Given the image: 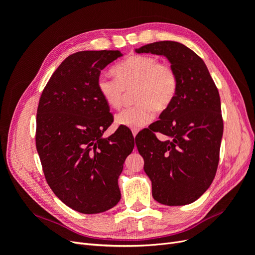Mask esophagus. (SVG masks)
<instances>
[{"label": "esophagus", "mask_w": 255, "mask_h": 255, "mask_svg": "<svg viewBox=\"0 0 255 255\" xmlns=\"http://www.w3.org/2000/svg\"><path fill=\"white\" fill-rule=\"evenodd\" d=\"M138 132H139V129L138 128H132V133H133V136L136 137V135L138 134Z\"/></svg>", "instance_id": "esophagus-1"}]
</instances>
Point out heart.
Instances as JSON below:
<instances>
[{"instance_id":"b5f03b06","label":"heart","mask_w":255,"mask_h":255,"mask_svg":"<svg viewBox=\"0 0 255 255\" xmlns=\"http://www.w3.org/2000/svg\"><path fill=\"white\" fill-rule=\"evenodd\" d=\"M115 79L101 76L98 90L111 109L118 110L126 92L133 90L134 105L116 116V123L130 128H139L153 118V111L166 112L176 96L179 78L173 66L150 55H133L116 65Z\"/></svg>"}]
</instances>
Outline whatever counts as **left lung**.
<instances>
[{"instance_id":"1","label":"left lung","mask_w":255,"mask_h":255,"mask_svg":"<svg viewBox=\"0 0 255 255\" xmlns=\"http://www.w3.org/2000/svg\"><path fill=\"white\" fill-rule=\"evenodd\" d=\"M136 52L166 56L179 78L170 107L136 136L152 196L169 206L192 203L211 186L218 168L223 134L218 89L202 58L180 42H153Z\"/></svg>"}]
</instances>
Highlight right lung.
Masks as SVG:
<instances>
[{
	"mask_svg": "<svg viewBox=\"0 0 255 255\" xmlns=\"http://www.w3.org/2000/svg\"><path fill=\"white\" fill-rule=\"evenodd\" d=\"M120 51H82L52 74L37 109L36 148L50 188L82 214L103 213L121 198L118 186L134 137L118 129L102 135L114 120L98 90L103 69Z\"/></svg>",
	"mask_w": 255,
	"mask_h": 255,
	"instance_id": "right-lung-1",
	"label": "right lung"
}]
</instances>
